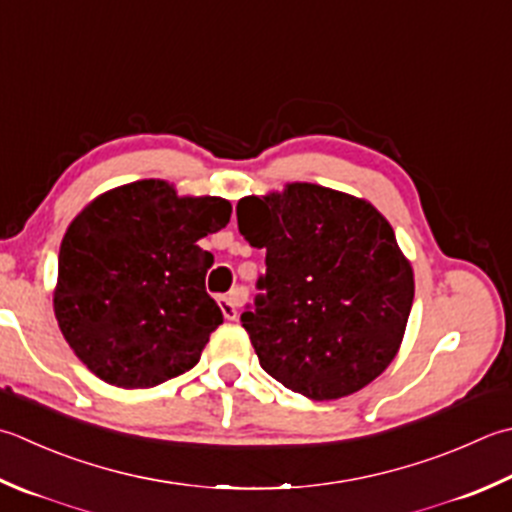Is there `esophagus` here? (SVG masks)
Instances as JSON below:
<instances>
[{"mask_svg":"<svg viewBox=\"0 0 512 512\" xmlns=\"http://www.w3.org/2000/svg\"><path fill=\"white\" fill-rule=\"evenodd\" d=\"M239 304H242V295H239L237 290H235V293H230V295L219 297V306H222V313H224L226 319H230V322L237 319Z\"/></svg>","mask_w":512,"mask_h":512,"instance_id":"esophagus-1","label":"esophagus"}]
</instances>
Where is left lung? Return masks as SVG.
<instances>
[{
  "label": "left lung",
  "instance_id": "8db88e82",
  "mask_svg": "<svg viewBox=\"0 0 512 512\" xmlns=\"http://www.w3.org/2000/svg\"><path fill=\"white\" fill-rule=\"evenodd\" d=\"M239 233L266 248V277L242 326L259 364L315 402L353 395L404 342L415 275L395 230L362 197L319 184L237 202Z\"/></svg>",
  "mask_w": 512,
  "mask_h": 512
}]
</instances>
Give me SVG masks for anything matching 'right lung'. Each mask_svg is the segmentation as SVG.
<instances>
[{"mask_svg":"<svg viewBox=\"0 0 512 512\" xmlns=\"http://www.w3.org/2000/svg\"><path fill=\"white\" fill-rule=\"evenodd\" d=\"M233 206L179 195L166 179L110 188L68 224L59 248L55 319L90 373L119 388H146L193 368L224 322L206 293L213 255L202 237Z\"/></svg>","mask_w":512,"mask_h":512,"instance_id":"right-lung-1","label":"right lung"}]
</instances>
